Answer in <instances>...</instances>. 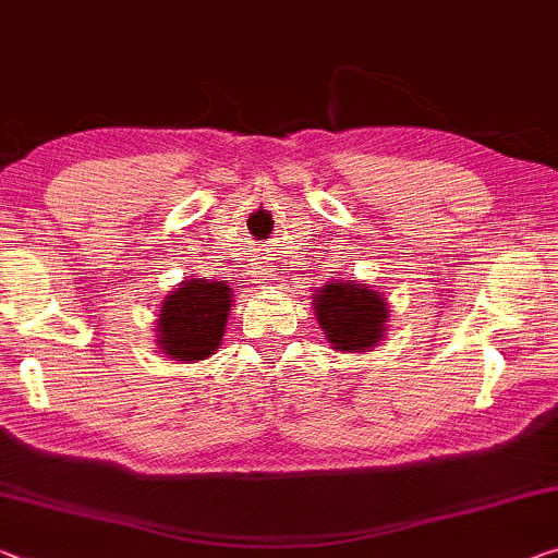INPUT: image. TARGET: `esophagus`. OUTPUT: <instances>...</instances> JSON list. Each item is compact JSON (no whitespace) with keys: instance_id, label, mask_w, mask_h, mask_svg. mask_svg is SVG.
<instances>
[{"instance_id":"34e87169","label":"esophagus","mask_w":558,"mask_h":558,"mask_svg":"<svg viewBox=\"0 0 558 558\" xmlns=\"http://www.w3.org/2000/svg\"><path fill=\"white\" fill-rule=\"evenodd\" d=\"M262 284H269V279H264V281H262Z\"/></svg>"}]
</instances>
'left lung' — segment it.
I'll return each instance as SVG.
<instances>
[{
  "label": "left lung",
  "mask_w": 558,
  "mask_h": 558,
  "mask_svg": "<svg viewBox=\"0 0 558 558\" xmlns=\"http://www.w3.org/2000/svg\"><path fill=\"white\" fill-rule=\"evenodd\" d=\"M316 322L327 344L341 354H364L389 331V304L379 289L354 279H331L312 296Z\"/></svg>",
  "instance_id": "obj_1"
}]
</instances>
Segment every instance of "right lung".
<instances>
[{"label": "right lung", "mask_w": 558, "mask_h": 558, "mask_svg": "<svg viewBox=\"0 0 558 558\" xmlns=\"http://www.w3.org/2000/svg\"><path fill=\"white\" fill-rule=\"evenodd\" d=\"M234 294L227 281L184 279L157 316V347L169 362L194 364L221 347Z\"/></svg>", "instance_id": "right-lung-1"}]
</instances>
